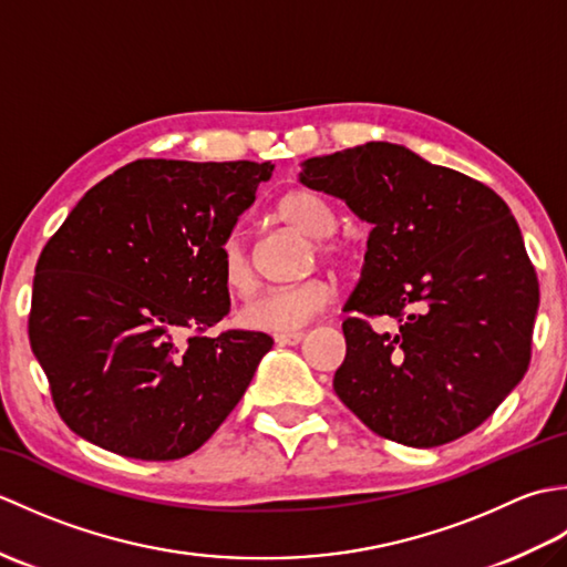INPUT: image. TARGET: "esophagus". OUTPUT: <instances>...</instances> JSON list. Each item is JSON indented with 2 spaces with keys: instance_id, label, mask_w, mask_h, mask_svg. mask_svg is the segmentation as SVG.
<instances>
[{
  "instance_id": "1",
  "label": "esophagus",
  "mask_w": 567,
  "mask_h": 567,
  "mask_svg": "<svg viewBox=\"0 0 567 567\" xmlns=\"http://www.w3.org/2000/svg\"><path fill=\"white\" fill-rule=\"evenodd\" d=\"M305 333L302 331H292V333H275V343L277 346H297L302 343Z\"/></svg>"
}]
</instances>
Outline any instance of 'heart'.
Instances as JSON below:
<instances>
[{
	"instance_id": "1",
	"label": "heart",
	"mask_w": 567,
	"mask_h": 567,
	"mask_svg": "<svg viewBox=\"0 0 567 567\" xmlns=\"http://www.w3.org/2000/svg\"><path fill=\"white\" fill-rule=\"evenodd\" d=\"M277 216L292 226L295 231L315 238V250L321 260L336 268L351 262V248L343 240L331 238L336 231V214L329 202L309 189H290L277 202ZM219 275L226 290L246 297L258 285V270L252 252L240 231H231L219 246ZM333 285L327 277H309V280L265 290L238 311V321L252 331L292 333L315 319L319 311L333 302Z\"/></svg>"
}]
</instances>
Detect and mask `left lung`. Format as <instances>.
Segmentation results:
<instances>
[{"label": "left lung", "mask_w": 567, "mask_h": 567, "mask_svg": "<svg viewBox=\"0 0 567 567\" xmlns=\"http://www.w3.org/2000/svg\"><path fill=\"white\" fill-rule=\"evenodd\" d=\"M299 183L368 221L343 321L339 400L378 436L433 449L477 429L532 360L538 280L519 224L487 185L396 143L319 155ZM368 318H392L372 330Z\"/></svg>", "instance_id": "left-lung-1"}]
</instances>
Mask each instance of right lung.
<instances>
[{
    "instance_id": "1",
    "label": "right lung",
    "mask_w": 567,
    "mask_h": 567,
    "mask_svg": "<svg viewBox=\"0 0 567 567\" xmlns=\"http://www.w3.org/2000/svg\"><path fill=\"white\" fill-rule=\"evenodd\" d=\"M270 163H128L84 195L35 262L29 341L60 419L138 461L195 453L272 339L207 336L231 299L219 246Z\"/></svg>"
}]
</instances>
